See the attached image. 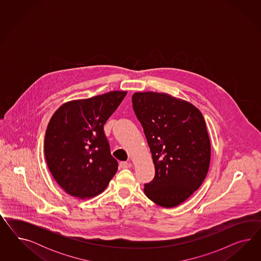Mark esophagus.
<instances>
[{
	"label": "esophagus",
	"mask_w": 261,
	"mask_h": 261,
	"mask_svg": "<svg viewBox=\"0 0 261 261\" xmlns=\"http://www.w3.org/2000/svg\"><path fill=\"white\" fill-rule=\"evenodd\" d=\"M119 166H120L121 168H130L132 165L130 163H127V162H120Z\"/></svg>",
	"instance_id": "1"
}]
</instances>
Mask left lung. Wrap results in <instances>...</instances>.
Listing matches in <instances>:
<instances>
[{
	"instance_id": "8db88e82",
	"label": "left lung",
	"mask_w": 261,
	"mask_h": 261,
	"mask_svg": "<svg viewBox=\"0 0 261 261\" xmlns=\"http://www.w3.org/2000/svg\"><path fill=\"white\" fill-rule=\"evenodd\" d=\"M132 102L155 165L144 193L160 206H177L200 188L208 171L211 142L204 117L193 104L166 93L138 92Z\"/></svg>"
}]
</instances>
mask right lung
<instances>
[{
  "label": "right lung",
  "mask_w": 261,
  "mask_h": 261,
  "mask_svg": "<svg viewBox=\"0 0 261 261\" xmlns=\"http://www.w3.org/2000/svg\"><path fill=\"white\" fill-rule=\"evenodd\" d=\"M125 91H112L61 105L47 124L45 157L56 182L79 199L103 192L117 173L103 126L117 110Z\"/></svg>",
  "instance_id": "right-lung-1"
}]
</instances>
